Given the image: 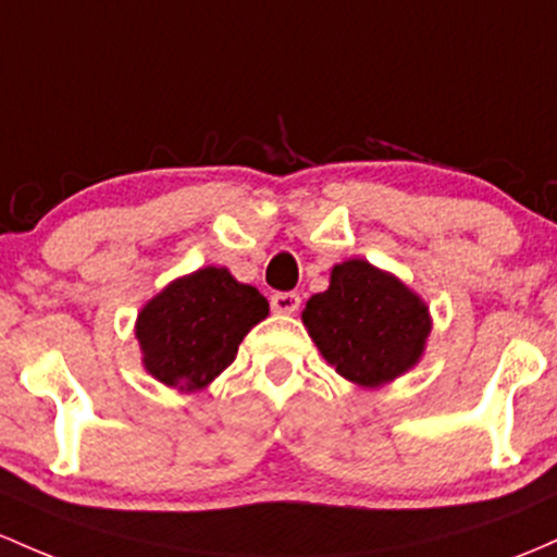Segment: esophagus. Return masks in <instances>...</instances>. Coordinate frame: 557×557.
<instances>
[{
  "mask_svg": "<svg viewBox=\"0 0 557 557\" xmlns=\"http://www.w3.org/2000/svg\"><path fill=\"white\" fill-rule=\"evenodd\" d=\"M301 307V296L298 293H274L272 296V309L277 314H296Z\"/></svg>",
  "mask_w": 557,
  "mask_h": 557,
  "instance_id": "obj_1",
  "label": "esophagus"
}]
</instances>
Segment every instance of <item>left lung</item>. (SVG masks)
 <instances>
[{"label": "left lung", "instance_id": "left-lung-1", "mask_svg": "<svg viewBox=\"0 0 557 557\" xmlns=\"http://www.w3.org/2000/svg\"><path fill=\"white\" fill-rule=\"evenodd\" d=\"M301 320L330 368L362 388L412 370L433 327L423 298L364 259L330 269L327 290L309 298Z\"/></svg>", "mask_w": 557, "mask_h": 557}]
</instances>
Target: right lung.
Masks as SVG:
<instances>
[{
    "instance_id": "1",
    "label": "right lung",
    "mask_w": 557,
    "mask_h": 557,
    "mask_svg": "<svg viewBox=\"0 0 557 557\" xmlns=\"http://www.w3.org/2000/svg\"><path fill=\"white\" fill-rule=\"evenodd\" d=\"M267 314V298L227 267L171 280L134 322L143 368L163 386L195 394L235 362L240 341Z\"/></svg>"
}]
</instances>
